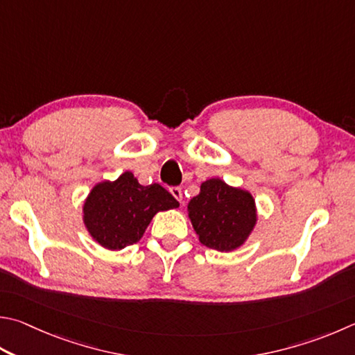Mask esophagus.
<instances>
[{"instance_id":"1","label":"esophagus","mask_w":355,"mask_h":355,"mask_svg":"<svg viewBox=\"0 0 355 355\" xmlns=\"http://www.w3.org/2000/svg\"><path fill=\"white\" fill-rule=\"evenodd\" d=\"M171 194L175 197L180 203L183 202V191H182V188H178V186H173V188H171Z\"/></svg>"}]
</instances>
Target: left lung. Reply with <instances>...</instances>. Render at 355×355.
Returning <instances> with one entry per match:
<instances>
[{"label":"left lung","mask_w":355,"mask_h":355,"mask_svg":"<svg viewBox=\"0 0 355 355\" xmlns=\"http://www.w3.org/2000/svg\"><path fill=\"white\" fill-rule=\"evenodd\" d=\"M188 216L198 241L217 251L239 248L257 220L253 196L220 178L202 183L200 194L188 203Z\"/></svg>","instance_id":"1"}]
</instances>
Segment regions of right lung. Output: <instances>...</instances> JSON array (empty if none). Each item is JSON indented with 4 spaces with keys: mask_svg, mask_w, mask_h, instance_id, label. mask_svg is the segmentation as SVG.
<instances>
[{
    "mask_svg": "<svg viewBox=\"0 0 355 355\" xmlns=\"http://www.w3.org/2000/svg\"><path fill=\"white\" fill-rule=\"evenodd\" d=\"M171 192L153 183L143 186L132 172L114 182H101L83 203V223L89 236L107 250L137 243L159 211L178 208Z\"/></svg>",
    "mask_w": 355,
    "mask_h": 355,
    "instance_id": "add662e5",
    "label": "right lung"
}]
</instances>
